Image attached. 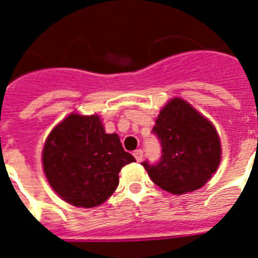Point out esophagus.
Listing matches in <instances>:
<instances>
[{"mask_svg": "<svg viewBox=\"0 0 258 258\" xmlns=\"http://www.w3.org/2000/svg\"><path fill=\"white\" fill-rule=\"evenodd\" d=\"M134 157H136V160L138 162H141L142 161V158H143V151L142 150H137V151H134Z\"/></svg>", "mask_w": 258, "mask_h": 258, "instance_id": "1", "label": "esophagus"}]
</instances>
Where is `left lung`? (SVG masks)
<instances>
[{
	"instance_id": "1",
	"label": "left lung",
	"mask_w": 258,
	"mask_h": 258,
	"mask_svg": "<svg viewBox=\"0 0 258 258\" xmlns=\"http://www.w3.org/2000/svg\"><path fill=\"white\" fill-rule=\"evenodd\" d=\"M152 132L161 142V158L142 165L153 183L166 192L184 195L202 188L220 165L216 129L181 98H172L162 107Z\"/></svg>"
}]
</instances>
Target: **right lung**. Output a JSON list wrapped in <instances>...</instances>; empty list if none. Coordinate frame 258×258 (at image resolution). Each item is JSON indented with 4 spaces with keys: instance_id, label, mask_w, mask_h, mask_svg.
<instances>
[{
    "instance_id": "right-lung-1",
    "label": "right lung",
    "mask_w": 258,
    "mask_h": 258,
    "mask_svg": "<svg viewBox=\"0 0 258 258\" xmlns=\"http://www.w3.org/2000/svg\"><path fill=\"white\" fill-rule=\"evenodd\" d=\"M136 161L117 134H106L98 115L70 113L47 137L42 152L52 189L73 206L92 209L119 185L122 166Z\"/></svg>"
}]
</instances>
